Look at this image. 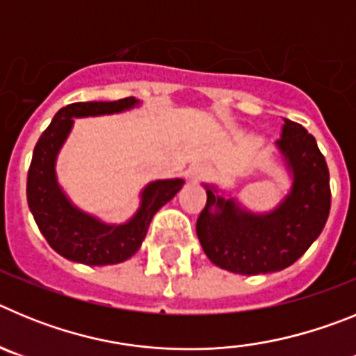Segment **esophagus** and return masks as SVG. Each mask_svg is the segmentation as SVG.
Masks as SVG:
<instances>
[{"instance_id": "1", "label": "esophagus", "mask_w": 356, "mask_h": 356, "mask_svg": "<svg viewBox=\"0 0 356 356\" xmlns=\"http://www.w3.org/2000/svg\"><path fill=\"white\" fill-rule=\"evenodd\" d=\"M207 175V169L203 168V165H193V168L188 169V178L191 180H200V178H203V176Z\"/></svg>"}]
</instances>
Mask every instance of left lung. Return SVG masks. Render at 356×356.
Returning a JSON list of instances; mask_svg holds the SVG:
<instances>
[{
    "instance_id": "obj_1",
    "label": "left lung",
    "mask_w": 356,
    "mask_h": 356,
    "mask_svg": "<svg viewBox=\"0 0 356 356\" xmlns=\"http://www.w3.org/2000/svg\"><path fill=\"white\" fill-rule=\"evenodd\" d=\"M276 147L292 176L287 196L271 212L254 213L207 185L196 222L201 248L217 267L237 275H267L292 266L326 225L332 203L330 172L314 135L284 119Z\"/></svg>"
}]
</instances>
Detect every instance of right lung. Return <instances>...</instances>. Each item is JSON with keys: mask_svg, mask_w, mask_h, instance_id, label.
Masks as SVG:
<instances>
[{"mask_svg": "<svg viewBox=\"0 0 356 356\" xmlns=\"http://www.w3.org/2000/svg\"><path fill=\"white\" fill-rule=\"evenodd\" d=\"M139 105V99L71 103L55 114L51 124L37 140L28 169L26 197L33 219L49 246L64 259L85 266L124 262L139 251L156 212L184 187L181 178L155 180L140 193V207L130 221L106 225L72 205L56 180L55 163L72 128V118L119 114Z\"/></svg>", "mask_w": 356, "mask_h": 356, "instance_id": "add662e5", "label": "right lung"}]
</instances>
